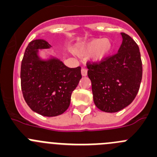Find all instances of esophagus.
<instances>
[{
  "label": "esophagus",
  "instance_id": "esophagus-1",
  "mask_svg": "<svg viewBox=\"0 0 157 157\" xmlns=\"http://www.w3.org/2000/svg\"><path fill=\"white\" fill-rule=\"evenodd\" d=\"M87 74V71L86 69H82L81 70V75L82 77H86Z\"/></svg>",
  "mask_w": 157,
  "mask_h": 157
}]
</instances>
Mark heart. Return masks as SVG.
<instances>
[{
  "instance_id": "obj_1",
  "label": "heart",
  "mask_w": 157,
  "mask_h": 157,
  "mask_svg": "<svg viewBox=\"0 0 157 157\" xmlns=\"http://www.w3.org/2000/svg\"><path fill=\"white\" fill-rule=\"evenodd\" d=\"M113 49V43L109 38H91L74 45L73 52L80 56L90 55V60L93 63L105 61Z\"/></svg>"
}]
</instances>
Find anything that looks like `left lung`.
I'll use <instances>...</instances> for the list:
<instances>
[{
    "label": "left lung",
    "instance_id": "obj_1",
    "mask_svg": "<svg viewBox=\"0 0 157 157\" xmlns=\"http://www.w3.org/2000/svg\"><path fill=\"white\" fill-rule=\"evenodd\" d=\"M117 54L98 65H87L94 105L105 113H116L129 105L139 90L142 64L139 48L130 36L121 33Z\"/></svg>",
    "mask_w": 157,
    "mask_h": 157
}]
</instances>
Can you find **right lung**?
Here are the masks:
<instances>
[{"label":"right lung","instance_id":"obj_1","mask_svg":"<svg viewBox=\"0 0 157 157\" xmlns=\"http://www.w3.org/2000/svg\"><path fill=\"white\" fill-rule=\"evenodd\" d=\"M43 39L32 40L26 48L21 64V87L23 98L33 112L44 117H56L70 104L73 90L81 79L80 67L69 68L49 50ZM41 51H47L44 58Z\"/></svg>","mask_w":157,"mask_h":157}]
</instances>
